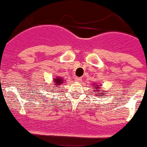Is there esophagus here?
<instances>
[{"label":"esophagus","mask_w":147,"mask_h":147,"mask_svg":"<svg viewBox=\"0 0 147 147\" xmlns=\"http://www.w3.org/2000/svg\"><path fill=\"white\" fill-rule=\"evenodd\" d=\"M75 81H77V82H81V81H82V78L79 77H77L75 78Z\"/></svg>","instance_id":"esophagus-1"}]
</instances>
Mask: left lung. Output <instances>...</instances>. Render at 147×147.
I'll use <instances>...</instances> for the list:
<instances>
[{
  "mask_svg": "<svg viewBox=\"0 0 147 147\" xmlns=\"http://www.w3.org/2000/svg\"><path fill=\"white\" fill-rule=\"evenodd\" d=\"M98 87H99V86H98ZM99 92H102V91H99ZM100 96H102V95H103V94H104V93H100Z\"/></svg>",
  "mask_w": 147,
  "mask_h": 147,
  "instance_id": "left-lung-1",
  "label": "left lung"
}]
</instances>
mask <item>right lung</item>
Instances as JSON below:
<instances>
[{
    "instance_id": "1",
    "label": "right lung",
    "mask_w": 147,
    "mask_h": 147,
    "mask_svg": "<svg viewBox=\"0 0 147 147\" xmlns=\"http://www.w3.org/2000/svg\"><path fill=\"white\" fill-rule=\"evenodd\" d=\"M54 83H55V84L56 85L57 87H59V86H60V84H61L63 83L62 78H56V79H55V81H54ZM51 88H53V87H51Z\"/></svg>"
}]
</instances>
